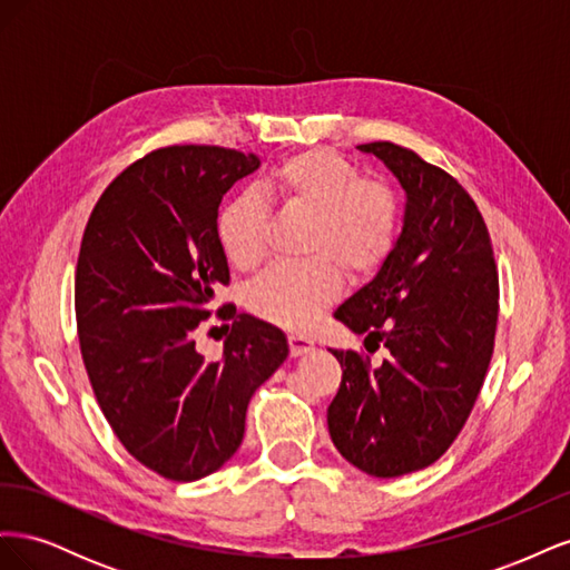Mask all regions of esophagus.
<instances>
[{
	"label": "esophagus",
	"instance_id": "1",
	"mask_svg": "<svg viewBox=\"0 0 570 570\" xmlns=\"http://www.w3.org/2000/svg\"><path fill=\"white\" fill-rule=\"evenodd\" d=\"M287 344H289V356H304V354H312L316 350L314 340H308L304 335H289Z\"/></svg>",
	"mask_w": 570,
	"mask_h": 570
}]
</instances>
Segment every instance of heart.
<instances>
[{
    "mask_svg": "<svg viewBox=\"0 0 570 570\" xmlns=\"http://www.w3.org/2000/svg\"><path fill=\"white\" fill-rule=\"evenodd\" d=\"M262 193L285 212L308 214L304 264L266 271L247 295L249 312L285 331H302L340 292V273L366 278L381 268L400 228V204L377 180H358V170L327 149L287 157L271 170ZM268 212L252 193L230 197L218 209L216 237L228 262L252 271L266 254Z\"/></svg>",
    "mask_w": 570,
    "mask_h": 570,
    "instance_id": "obj_1",
    "label": "heart"
}]
</instances>
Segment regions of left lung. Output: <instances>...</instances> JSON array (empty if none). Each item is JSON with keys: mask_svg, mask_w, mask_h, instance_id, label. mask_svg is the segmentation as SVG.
Here are the masks:
<instances>
[{"mask_svg": "<svg viewBox=\"0 0 570 570\" xmlns=\"http://www.w3.org/2000/svg\"><path fill=\"white\" fill-rule=\"evenodd\" d=\"M358 151L390 168L406 202L387 258L333 314L387 358L331 350L342 383L327 430L358 471L396 478L438 461L469 419L494 350L499 281L485 220L450 174L392 142Z\"/></svg>", "mask_w": 570, "mask_h": 570, "instance_id": "1", "label": "left lung"}]
</instances>
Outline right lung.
<instances>
[{
  "mask_svg": "<svg viewBox=\"0 0 570 570\" xmlns=\"http://www.w3.org/2000/svg\"><path fill=\"white\" fill-rule=\"evenodd\" d=\"M262 166L256 154L185 145L147 154L99 197L76 268V316L97 402L126 450L178 482L212 475L245 435L256 387L289 354L266 321L235 314L220 361L195 333L230 281L218 204Z\"/></svg>",
  "mask_w": 570,
  "mask_h": 570,
  "instance_id": "1",
  "label": "right lung"
}]
</instances>
